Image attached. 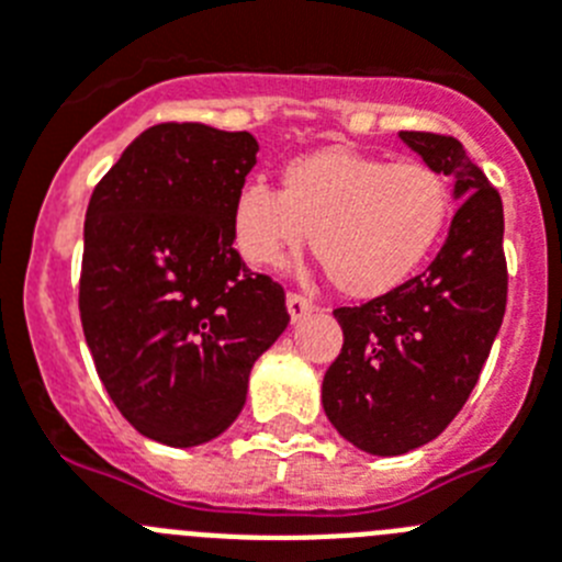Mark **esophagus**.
Segmentation results:
<instances>
[{"label":"esophagus","instance_id":"esophagus-1","mask_svg":"<svg viewBox=\"0 0 562 562\" xmlns=\"http://www.w3.org/2000/svg\"><path fill=\"white\" fill-rule=\"evenodd\" d=\"M316 311V302L311 300V296H302V293L291 291L288 293V313H291V318L296 322V318L307 316V313Z\"/></svg>","mask_w":562,"mask_h":562}]
</instances>
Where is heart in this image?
<instances>
[{"mask_svg":"<svg viewBox=\"0 0 562 562\" xmlns=\"http://www.w3.org/2000/svg\"><path fill=\"white\" fill-rule=\"evenodd\" d=\"M451 218L442 173L417 159L327 148L291 161L282 190L240 187L232 206L235 249L249 266L274 271L305 249L350 296H378L426 262Z\"/></svg>","mask_w":562,"mask_h":562,"instance_id":"heart-1","label":"heart"}]
</instances>
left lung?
I'll list each match as a JSON object with an SVG mask.
<instances>
[{"label": "left lung", "mask_w": 562, "mask_h": 562, "mask_svg": "<svg viewBox=\"0 0 562 562\" xmlns=\"http://www.w3.org/2000/svg\"><path fill=\"white\" fill-rule=\"evenodd\" d=\"M426 165L453 179L459 210L423 274L356 307H336L341 352L322 381L338 434L375 457L431 442L462 412L507 311L502 195L462 143L401 131Z\"/></svg>", "instance_id": "obj_1"}]
</instances>
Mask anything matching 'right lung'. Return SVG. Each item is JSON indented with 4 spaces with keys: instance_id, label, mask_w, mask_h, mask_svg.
<instances>
[{
    "instance_id": "right-lung-1",
    "label": "right lung",
    "mask_w": 562,
    "mask_h": 562,
    "mask_svg": "<svg viewBox=\"0 0 562 562\" xmlns=\"http://www.w3.org/2000/svg\"><path fill=\"white\" fill-rule=\"evenodd\" d=\"M255 161L249 131L159 123L89 199L83 336L114 406L156 442L224 434L251 367L291 322L280 282L232 246V206Z\"/></svg>"
}]
</instances>
